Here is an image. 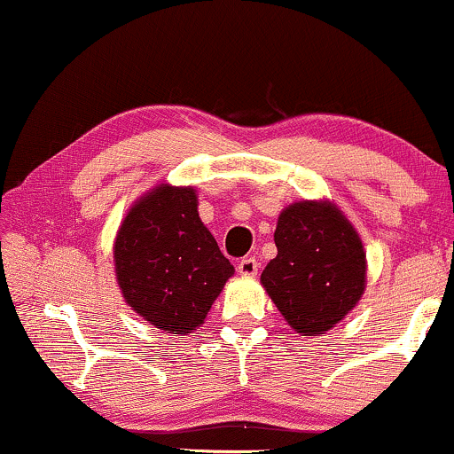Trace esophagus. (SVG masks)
<instances>
[{"label":"esophagus","instance_id":"esophagus-1","mask_svg":"<svg viewBox=\"0 0 454 454\" xmlns=\"http://www.w3.org/2000/svg\"><path fill=\"white\" fill-rule=\"evenodd\" d=\"M239 273L245 275V278H254V275L258 273L260 269V262L256 258H243L241 262H239Z\"/></svg>","mask_w":454,"mask_h":454}]
</instances>
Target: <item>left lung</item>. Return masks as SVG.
<instances>
[{
	"instance_id": "8db88e82",
	"label": "left lung",
	"mask_w": 454,
	"mask_h": 454,
	"mask_svg": "<svg viewBox=\"0 0 454 454\" xmlns=\"http://www.w3.org/2000/svg\"><path fill=\"white\" fill-rule=\"evenodd\" d=\"M278 256L260 275L284 320L303 337L325 335L361 303L367 254L333 200H296L275 228Z\"/></svg>"
}]
</instances>
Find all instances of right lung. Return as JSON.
<instances>
[{"instance_id": "add662e5", "label": "right lung", "mask_w": 454, "mask_h": 454, "mask_svg": "<svg viewBox=\"0 0 454 454\" xmlns=\"http://www.w3.org/2000/svg\"><path fill=\"white\" fill-rule=\"evenodd\" d=\"M123 301L170 335L194 333L234 275L198 215L192 185L160 184L129 207L113 243Z\"/></svg>"}]
</instances>
